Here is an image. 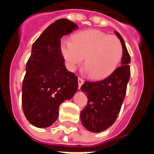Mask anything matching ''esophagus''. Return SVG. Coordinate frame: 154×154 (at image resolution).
Returning <instances> with one entry per match:
<instances>
[{
	"label": "esophagus",
	"instance_id": "34e87169",
	"mask_svg": "<svg viewBox=\"0 0 154 154\" xmlns=\"http://www.w3.org/2000/svg\"><path fill=\"white\" fill-rule=\"evenodd\" d=\"M77 81H78V88L80 89L81 86H82L83 83H84V80H83L82 77H78V80Z\"/></svg>",
	"mask_w": 154,
	"mask_h": 154
}]
</instances>
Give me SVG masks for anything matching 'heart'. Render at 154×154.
I'll use <instances>...</instances> for the list:
<instances>
[{"label":"heart","mask_w":154,"mask_h":154,"mask_svg":"<svg viewBox=\"0 0 154 154\" xmlns=\"http://www.w3.org/2000/svg\"><path fill=\"white\" fill-rule=\"evenodd\" d=\"M61 51L69 70L85 60V68L94 79L109 76L118 67L123 49L117 36L100 30H87L74 35L72 41L63 40Z\"/></svg>","instance_id":"heart-1"}]
</instances>
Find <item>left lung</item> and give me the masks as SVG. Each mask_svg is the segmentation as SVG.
Instances as JSON below:
<instances>
[{
    "mask_svg": "<svg viewBox=\"0 0 154 154\" xmlns=\"http://www.w3.org/2000/svg\"><path fill=\"white\" fill-rule=\"evenodd\" d=\"M115 32L123 49L122 65L103 80L86 81L81 87L88 99L87 105L81 112V121L86 129L95 133L108 129L114 123L126 96L131 77V56L123 38L118 32Z\"/></svg>",
    "mask_w": 154,
    "mask_h": 154,
    "instance_id": "obj_1",
    "label": "left lung"
}]
</instances>
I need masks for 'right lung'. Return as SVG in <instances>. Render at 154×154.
<instances>
[{
  "instance_id": "right-lung-1",
  "label": "right lung",
  "mask_w": 154,
  "mask_h": 154,
  "mask_svg": "<svg viewBox=\"0 0 154 154\" xmlns=\"http://www.w3.org/2000/svg\"><path fill=\"white\" fill-rule=\"evenodd\" d=\"M77 28L68 19H58L32 45L23 81L22 105L26 118L36 127L51 126L60 104L77 92V77L67 70L61 51V38Z\"/></svg>"
}]
</instances>
